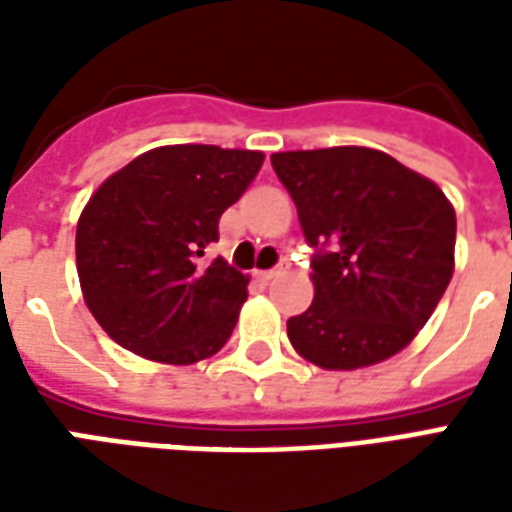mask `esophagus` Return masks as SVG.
Listing matches in <instances>:
<instances>
[{"label": "esophagus", "instance_id": "obj_1", "mask_svg": "<svg viewBox=\"0 0 512 512\" xmlns=\"http://www.w3.org/2000/svg\"><path fill=\"white\" fill-rule=\"evenodd\" d=\"M282 274V268H268V271H257V277L263 279V282H271L274 277H279Z\"/></svg>", "mask_w": 512, "mask_h": 512}]
</instances>
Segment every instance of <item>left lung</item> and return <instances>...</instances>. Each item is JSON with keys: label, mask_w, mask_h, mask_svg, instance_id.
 I'll return each mask as SVG.
<instances>
[{"label": "left lung", "mask_w": 512, "mask_h": 512, "mask_svg": "<svg viewBox=\"0 0 512 512\" xmlns=\"http://www.w3.org/2000/svg\"><path fill=\"white\" fill-rule=\"evenodd\" d=\"M315 246L293 348L323 370L378 365L428 323L455 268V211L433 180L373 147L271 156Z\"/></svg>", "instance_id": "left-lung-1"}]
</instances>
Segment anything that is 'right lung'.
I'll use <instances>...</instances> for the list:
<instances>
[{"mask_svg": "<svg viewBox=\"0 0 512 512\" xmlns=\"http://www.w3.org/2000/svg\"><path fill=\"white\" fill-rule=\"evenodd\" d=\"M263 158L260 150L167 145L98 186L76 224V271L87 307L117 345L164 365H194L230 340L249 277L222 257H200Z\"/></svg>", "mask_w": 512, "mask_h": 512, "instance_id": "add662e5", "label": "right lung"}]
</instances>
